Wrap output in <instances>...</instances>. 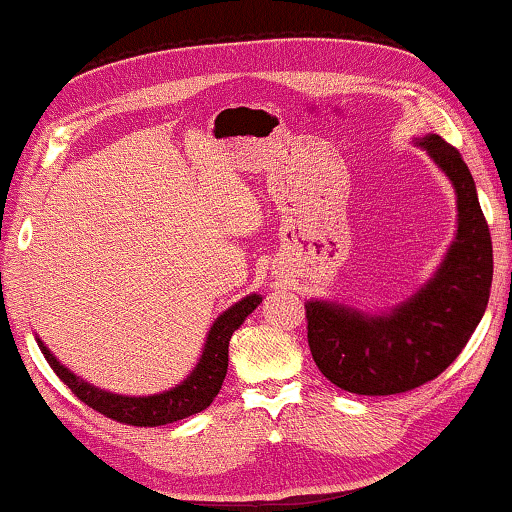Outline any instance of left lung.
Masks as SVG:
<instances>
[{
    "label": "left lung",
    "instance_id": "8db88e82",
    "mask_svg": "<svg viewBox=\"0 0 512 512\" xmlns=\"http://www.w3.org/2000/svg\"><path fill=\"white\" fill-rule=\"evenodd\" d=\"M418 144L457 195V234L434 278L381 315L331 301L305 303L317 368L356 395L407 393L439 377L460 356L490 301L492 236L474 177L460 151L439 135H425Z\"/></svg>",
    "mask_w": 512,
    "mask_h": 512
}]
</instances>
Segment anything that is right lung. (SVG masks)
<instances>
[{"instance_id":"add662e5","label":"right lung","mask_w":512,"mask_h":512,"mask_svg":"<svg viewBox=\"0 0 512 512\" xmlns=\"http://www.w3.org/2000/svg\"><path fill=\"white\" fill-rule=\"evenodd\" d=\"M262 303V296L250 294L239 303H234L230 310H225L216 322H213L211 331L204 342L202 358L195 365V370L181 381L179 386L170 388L165 393L156 395H142V398H128V395H117L110 391H101V388L87 384L85 379L73 375L71 370L64 368L50 349L36 338L38 347L50 363V368L57 372V377L78 395L87 407L96 409L98 414L112 418L117 423L135 425V427H158L167 425L181 418H188L193 414H200L209 407L216 398L223 379L227 375V354H230V338L239 326L246 322V317L253 312L257 305Z\"/></svg>"}]
</instances>
